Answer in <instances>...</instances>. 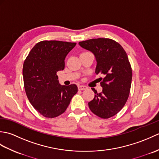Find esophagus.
<instances>
[{
    "label": "esophagus",
    "mask_w": 159,
    "mask_h": 159,
    "mask_svg": "<svg viewBox=\"0 0 159 159\" xmlns=\"http://www.w3.org/2000/svg\"><path fill=\"white\" fill-rule=\"evenodd\" d=\"M78 89L79 90H85L87 89V87L85 86V85H79L78 86Z\"/></svg>",
    "instance_id": "esophagus-1"
}]
</instances>
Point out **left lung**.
<instances>
[{"mask_svg": "<svg viewBox=\"0 0 159 159\" xmlns=\"http://www.w3.org/2000/svg\"><path fill=\"white\" fill-rule=\"evenodd\" d=\"M79 43L93 53L97 61L95 72L103 76L99 79L102 92L97 93L92 88L95 96L89 107L97 116L108 119L121 111L129 96L133 73L127 54L111 39H92Z\"/></svg>", "mask_w": 159, "mask_h": 159, "instance_id": "obj_1", "label": "left lung"}]
</instances>
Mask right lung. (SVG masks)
<instances>
[{"label": "right lung", "mask_w": 159, "mask_h": 159, "mask_svg": "<svg viewBox=\"0 0 159 159\" xmlns=\"http://www.w3.org/2000/svg\"><path fill=\"white\" fill-rule=\"evenodd\" d=\"M76 43L42 41L34 46L23 64L26 94L35 109L53 118L65 112L78 92L75 84L61 85L57 72L65 67V59Z\"/></svg>", "instance_id": "obj_1"}]
</instances>
